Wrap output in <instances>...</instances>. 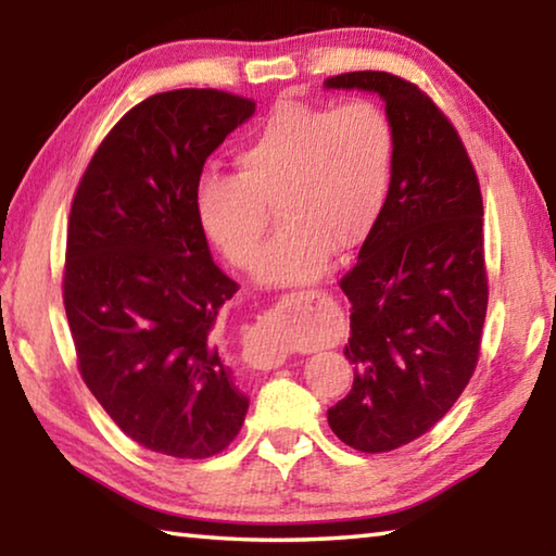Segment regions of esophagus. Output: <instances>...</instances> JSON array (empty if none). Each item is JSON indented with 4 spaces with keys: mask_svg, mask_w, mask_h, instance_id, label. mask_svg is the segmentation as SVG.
Returning a JSON list of instances; mask_svg holds the SVG:
<instances>
[{
    "mask_svg": "<svg viewBox=\"0 0 556 556\" xmlns=\"http://www.w3.org/2000/svg\"><path fill=\"white\" fill-rule=\"evenodd\" d=\"M321 291L318 289H299V291H291V294H285V299L289 301H312L316 299ZM244 361H248L252 368L257 370H275L279 365H285L287 355L285 351H279V348H271V345H260V348H248L244 351Z\"/></svg>",
    "mask_w": 556,
    "mask_h": 556,
    "instance_id": "34e87169",
    "label": "esophagus"
}]
</instances>
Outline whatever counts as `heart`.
Listing matches in <instances>:
<instances>
[{
	"label": "heart",
	"mask_w": 556,
	"mask_h": 556,
	"mask_svg": "<svg viewBox=\"0 0 556 556\" xmlns=\"http://www.w3.org/2000/svg\"><path fill=\"white\" fill-rule=\"evenodd\" d=\"M238 176L203 174L195 211L235 267L255 262L268 205L282 228L257 258L267 285H299L328 267L331 252L363 244L388 201L394 172L392 122L378 102L338 108L287 100L235 152Z\"/></svg>",
	"instance_id": "b5f03b06"
}]
</instances>
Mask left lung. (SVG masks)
<instances>
[{
	"mask_svg": "<svg viewBox=\"0 0 556 556\" xmlns=\"http://www.w3.org/2000/svg\"><path fill=\"white\" fill-rule=\"evenodd\" d=\"M326 88L378 92L394 131L388 201L341 279L353 388L328 409L343 444L384 454L427 434L476 370L488 308L481 184L456 127L414 83L355 71Z\"/></svg>",
	"mask_w": 556,
	"mask_h": 556,
	"instance_id": "left-lung-1",
	"label": "left lung"
}]
</instances>
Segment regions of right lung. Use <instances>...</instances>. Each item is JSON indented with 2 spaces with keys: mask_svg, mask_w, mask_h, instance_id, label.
Segmentation results:
<instances>
[{
  "mask_svg": "<svg viewBox=\"0 0 556 556\" xmlns=\"http://www.w3.org/2000/svg\"><path fill=\"white\" fill-rule=\"evenodd\" d=\"M252 112L255 100L213 88L147 98L102 139L73 195L63 304L80 378L156 454L211 458L248 414L218 343L238 285L211 257L195 184Z\"/></svg>",
  "mask_w": 556,
  "mask_h": 556,
  "instance_id": "right-lung-1",
  "label": "right lung"
}]
</instances>
